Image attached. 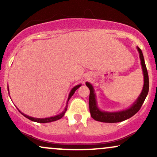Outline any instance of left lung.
I'll return each instance as SVG.
<instances>
[{
    "label": "left lung",
    "mask_w": 157,
    "mask_h": 157,
    "mask_svg": "<svg viewBox=\"0 0 157 157\" xmlns=\"http://www.w3.org/2000/svg\"><path fill=\"white\" fill-rule=\"evenodd\" d=\"M139 54H140V58L141 61L142 69L143 71L144 76V84L143 88H142V92L136 99V100L131 107L128 109L122 111H114V112H109V111H101L99 109L97 105V102L96 100V94L94 92L93 86L90 82H86V85L89 87L90 90L89 95V110L91 113V116L94 120L97 121H100L102 122H108V123H113V122H120L124 120L129 119L133 117L135 113H136L140 109L141 106L145 101L146 98L147 93L149 90V79L148 75H147L146 66H145V60H144V57L142 55V50L140 49L138 46H136Z\"/></svg>",
    "instance_id": "left-lung-1"
}]
</instances>
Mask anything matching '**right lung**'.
I'll list each match as a JSON object with an SVG mask.
<instances>
[{"mask_svg": "<svg viewBox=\"0 0 157 157\" xmlns=\"http://www.w3.org/2000/svg\"><path fill=\"white\" fill-rule=\"evenodd\" d=\"M81 86V84H79V85H77V86H75V87L72 88V89L71 90V91H70L69 94H68V100H67V102H66V108H65L63 111H62L60 114H57V115H55V116L54 117H46V118H35V117H29L28 116V115L26 114H24V113L21 112V111H19L21 113V114H23V116L25 117L28 118L29 120H32V121H34V122H40V123H46V122H54V121H56V120H60L64 116L65 113L66 112V111H67V107H68V100H70V98H71V96L75 94V91L77 89H79ZM8 91H9V87H8ZM10 92V91H9ZM9 94H10V93H9Z\"/></svg>", "mask_w": 157, "mask_h": 157, "instance_id": "right-lung-1", "label": "right lung"}]
</instances>
